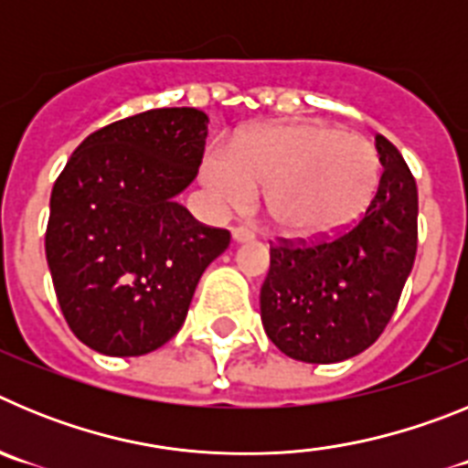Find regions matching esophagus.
<instances>
[{
    "instance_id": "obj_1",
    "label": "esophagus",
    "mask_w": 468,
    "mask_h": 468,
    "mask_svg": "<svg viewBox=\"0 0 468 468\" xmlns=\"http://www.w3.org/2000/svg\"><path fill=\"white\" fill-rule=\"evenodd\" d=\"M253 237H255L253 229H248V227H234V229H231V239H234L237 243H246Z\"/></svg>"
}]
</instances>
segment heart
<instances>
[{
    "label": "heart",
    "instance_id": "heart-1",
    "mask_svg": "<svg viewBox=\"0 0 468 468\" xmlns=\"http://www.w3.org/2000/svg\"><path fill=\"white\" fill-rule=\"evenodd\" d=\"M201 185L222 213H246L264 192V213L279 234L300 241L349 229L378 192V150L324 122H291L243 133L206 152Z\"/></svg>",
    "mask_w": 468,
    "mask_h": 468
}]
</instances>
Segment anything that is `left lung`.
Returning <instances> with one entry per match:
<instances>
[{
    "label": "left lung",
    "instance_id": "1",
    "mask_svg": "<svg viewBox=\"0 0 468 468\" xmlns=\"http://www.w3.org/2000/svg\"><path fill=\"white\" fill-rule=\"evenodd\" d=\"M384 173L366 218L335 241L276 246L260 291L264 333L285 356L340 363L378 340L394 314L417 253V187L384 135Z\"/></svg>",
    "mask_w": 468,
    "mask_h": 468
}]
</instances>
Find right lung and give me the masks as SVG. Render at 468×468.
Returning a JSON list of instances; mask_svg holds the SVG:
<instances>
[{
	"label": "right lung",
	"mask_w": 468,
	"mask_h": 468,
	"mask_svg": "<svg viewBox=\"0 0 468 468\" xmlns=\"http://www.w3.org/2000/svg\"><path fill=\"white\" fill-rule=\"evenodd\" d=\"M208 117L140 112L90 133L53 185L47 262L72 333L105 356H143L183 328L194 291L229 246L177 204L197 177Z\"/></svg>",
	"instance_id": "1"
}]
</instances>
